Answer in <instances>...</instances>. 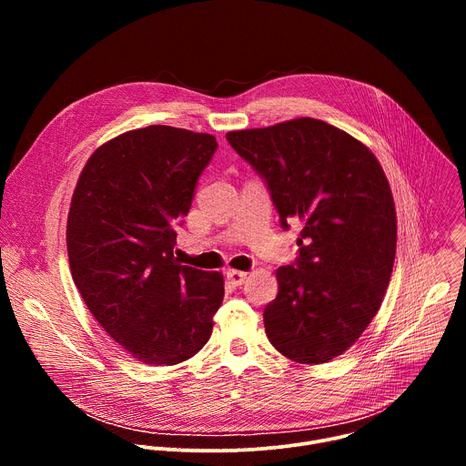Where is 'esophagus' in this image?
Returning a JSON list of instances; mask_svg holds the SVG:
<instances>
[{
  "label": "esophagus",
  "mask_w": 466,
  "mask_h": 466,
  "mask_svg": "<svg viewBox=\"0 0 466 466\" xmlns=\"http://www.w3.org/2000/svg\"><path fill=\"white\" fill-rule=\"evenodd\" d=\"M227 279H228L234 286H241V284L247 280V273L236 271V269H228V271H227Z\"/></svg>",
  "instance_id": "esophagus-1"
}]
</instances>
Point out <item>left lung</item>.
Returning <instances> with one entry per match:
<instances>
[{
	"mask_svg": "<svg viewBox=\"0 0 466 466\" xmlns=\"http://www.w3.org/2000/svg\"><path fill=\"white\" fill-rule=\"evenodd\" d=\"M227 140L268 184L280 225L302 223L299 258L277 271L279 295L263 311L271 345L308 365L341 356L378 313L392 273L396 210L380 162L313 117Z\"/></svg>",
	"mask_w": 466,
	"mask_h": 466,
	"instance_id": "1",
	"label": "left lung"
}]
</instances>
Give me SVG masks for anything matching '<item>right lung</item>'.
Wrapping results in <instances>:
<instances>
[{"label":"right lung","mask_w":466,"mask_h":466,"mask_svg":"<svg viewBox=\"0 0 466 466\" xmlns=\"http://www.w3.org/2000/svg\"><path fill=\"white\" fill-rule=\"evenodd\" d=\"M216 149L205 132L128 130L94 151L72 197L74 282L106 334L147 365H177L201 350L225 297L221 273L175 258V227Z\"/></svg>","instance_id":"1"}]
</instances>
